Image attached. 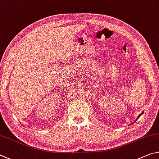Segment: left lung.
I'll return each mask as SVG.
<instances>
[{"label": "left lung", "mask_w": 159, "mask_h": 159, "mask_svg": "<svg viewBox=\"0 0 159 159\" xmlns=\"http://www.w3.org/2000/svg\"><path fill=\"white\" fill-rule=\"evenodd\" d=\"M141 115H142V114H141ZM141 115H139V116H138V118H139V117H140V116H141Z\"/></svg>", "instance_id": "1"}]
</instances>
